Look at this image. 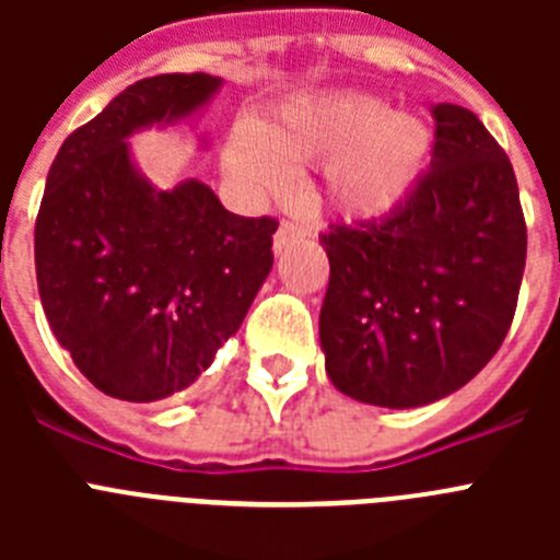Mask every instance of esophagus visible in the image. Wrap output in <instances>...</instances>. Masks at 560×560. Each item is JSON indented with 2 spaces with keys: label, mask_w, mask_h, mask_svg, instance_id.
Listing matches in <instances>:
<instances>
[{
  "label": "esophagus",
  "mask_w": 560,
  "mask_h": 560,
  "mask_svg": "<svg viewBox=\"0 0 560 560\" xmlns=\"http://www.w3.org/2000/svg\"><path fill=\"white\" fill-rule=\"evenodd\" d=\"M303 237H305V230H300V226L289 224V221H285V224H280V230L275 232V255H283L289 246L300 244Z\"/></svg>",
  "instance_id": "1"
}]
</instances>
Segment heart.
<instances>
[{
	"label": "heart",
	"mask_w": 560,
	"mask_h": 560,
	"mask_svg": "<svg viewBox=\"0 0 560 560\" xmlns=\"http://www.w3.org/2000/svg\"><path fill=\"white\" fill-rule=\"evenodd\" d=\"M434 131L420 114L389 108L370 92H316L285 101L260 126L241 120L224 148V171L246 192H283L294 162H323V196L345 219L398 210L432 160Z\"/></svg>",
	"instance_id": "b5f03b06"
}]
</instances>
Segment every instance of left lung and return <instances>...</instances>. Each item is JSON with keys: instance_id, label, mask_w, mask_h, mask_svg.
<instances>
[{"instance_id": "8db88e82", "label": "left lung", "mask_w": 560, "mask_h": 560, "mask_svg": "<svg viewBox=\"0 0 560 560\" xmlns=\"http://www.w3.org/2000/svg\"><path fill=\"white\" fill-rule=\"evenodd\" d=\"M434 120L412 196L319 237L325 370L373 407H427L465 387L508 336L522 285L527 226L508 153L468 108L438 103Z\"/></svg>"}]
</instances>
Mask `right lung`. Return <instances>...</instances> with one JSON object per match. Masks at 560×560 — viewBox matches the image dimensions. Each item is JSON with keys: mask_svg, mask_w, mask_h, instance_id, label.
<instances>
[{"mask_svg": "<svg viewBox=\"0 0 560 560\" xmlns=\"http://www.w3.org/2000/svg\"><path fill=\"white\" fill-rule=\"evenodd\" d=\"M224 81L142 78L63 140L36 221L47 323L101 393L133 404L199 381L269 277L277 221L224 210L210 185H153L131 137L199 120ZM207 148V137H201Z\"/></svg>", "mask_w": 560, "mask_h": 560, "instance_id": "add662e5", "label": "right lung"}]
</instances>
